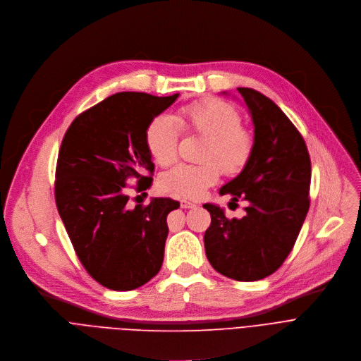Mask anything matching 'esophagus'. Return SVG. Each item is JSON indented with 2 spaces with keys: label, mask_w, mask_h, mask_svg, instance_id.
<instances>
[{
  "label": "esophagus",
  "mask_w": 361,
  "mask_h": 361,
  "mask_svg": "<svg viewBox=\"0 0 361 361\" xmlns=\"http://www.w3.org/2000/svg\"><path fill=\"white\" fill-rule=\"evenodd\" d=\"M180 207H183V209H193V207H196V204L189 202V200H186V199H183V200H180Z\"/></svg>",
  "instance_id": "1"
}]
</instances>
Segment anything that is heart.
I'll use <instances>...</instances> for the list:
<instances>
[{
    "mask_svg": "<svg viewBox=\"0 0 361 361\" xmlns=\"http://www.w3.org/2000/svg\"><path fill=\"white\" fill-rule=\"evenodd\" d=\"M178 123L188 132L206 136L200 164H180L166 172L161 186L173 195L197 199L213 186L225 172L242 171L255 151V136L242 125L240 112L221 99H206L182 106L175 115ZM147 148L161 166H169L178 158L179 128L173 118L159 115L154 118L145 132ZM220 163L218 164L217 162Z\"/></svg>",
    "mask_w": 361,
    "mask_h": 361,
    "instance_id": "1",
    "label": "heart"
}]
</instances>
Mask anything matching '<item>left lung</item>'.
Returning a JSON list of instances; mask_svg holds the SVG:
<instances>
[{
	"instance_id": "1",
	"label": "left lung",
	"mask_w": 361,
	"mask_h": 361,
	"mask_svg": "<svg viewBox=\"0 0 361 361\" xmlns=\"http://www.w3.org/2000/svg\"><path fill=\"white\" fill-rule=\"evenodd\" d=\"M255 125V151L243 171L219 193L247 200L242 219H228L210 203L204 252L221 274L255 281L274 273L292 252L310 206L312 164L306 142L292 121L267 97L238 88Z\"/></svg>"
}]
</instances>
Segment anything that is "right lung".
<instances>
[{
    "label": "right lung",
    "mask_w": 361,
    "mask_h": 361,
    "mask_svg": "<svg viewBox=\"0 0 361 361\" xmlns=\"http://www.w3.org/2000/svg\"><path fill=\"white\" fill-rule=\"evenodd\" d=\"M178 97L118 92L80 114L62 139L55 171L58 213L85 270L111 290H133L161 270L166 216L179 202L155 197L129 207L125 189L130 178L137 179L139 192L151 186L155 165L145 132ZM142 169L150 176L143 177Z\"/></svg>",
    "instance_id": "obj_1"
}]
</instances>
